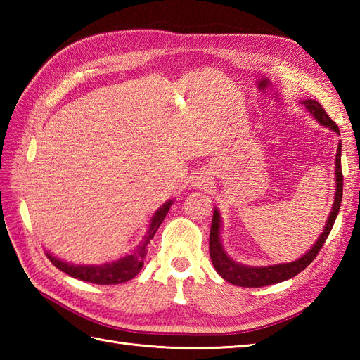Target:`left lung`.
Segmentation results:
<instances>
[{
	"label": "left lung",
	"instance_id": "obj_1",
	"mask_svg": "<svg viewBox=\"0 0 360 360\" xmlns=\"http://www.w3.org/2000/svg\"><path fill=\"white\" fill-rule=\"evenodd\" d=\"M303 105L307 106L308 111L314 116L320 124L334 129L335 133L340 134V129L338 124L328 116L323 106L316 101H303ZM340 151L342 145L339 143L338 155H335V198L333 204V210L330 213V218H328V223L325 226V231L320 235V238L316 241L314 246L309 249L308 254H304L302 258L295 259L292 263H285V264H274V266H262V267H252V266H244L233 262V259L226 255V252L221 248L219 241V213L218 210L213 212V219H212V227H210V241H209V250H210V258L212 263L215 266L217 272L227 280L229 283L236 286L243 288H262L267 285H275V283L285 281L295 277L297 274H300L303 269L314 262V258L323 248V244L330 235L331 229L334 226V221L338 218V213L340 209L342 202V192H343V174H342V164H340Z\"/></svg>",
	"mask_w": 360,
	"mask_h": 360
}]
</instances>
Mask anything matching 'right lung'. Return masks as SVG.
I'll list each match as a JSON object with an SVG mask.
<instances>
[{
    "instance_id": "obj_1",
    "label": "right lung",
    "mask_w": 360,
    "mask_h": 360,
    "mask_svg": "<svg viewBox=\"0 0 360 360\" xmlns=\"http://www.w3.org/2000/svg\"><path fill=\"white\" fill-rule=\"evenodd\" d=\"M172 202L173 201L165 202L162 207L155 213V217H153L150 223L148 232L145 235V241L136 249V252H133V254L129 255H125L124 258H119L117 262L106 263L101 266H96V264L74 266L71 263H66V262H62V259L52 257L51 254H46V255H48L51 263L56 267H58L60 271H63L65 274L71 275V277L83 280V281L96 283V285H119V283L131 280L142 269L145 252H147V244L150 243V240H153V236H155V233L158 232L160 223H162L168 210H170Z\"/></svg>"
}]
</instances>
